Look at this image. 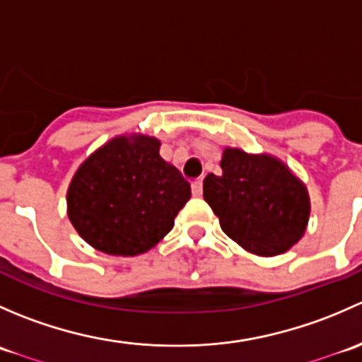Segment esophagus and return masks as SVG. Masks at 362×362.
I'll list each match as a JSON object with an SVG mask.
<instances>
[{"label":"esophagus","instance_id":"34e87169","mask_svg":"<svg viewBox=\"0 0 362 362\" xmlns=\"http://www.w3.org/2000/svg\"><path fill=\"white\" fill-rule=\"evenodd\" d=\"M192 194H194L196 198H199V196L203 194V180H202V178H198V180L192 182Z\"/></svg>","mask_w":362,"mask_h":362}]
</instances>
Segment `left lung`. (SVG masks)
Listing matches in <instances>:
<instances>
[{
    "mask_svg": "<svg viewBox=\"0 0 362 362\" xmlns=\"http://www.w3.org/2000/svg\"><path fill=\"white\" fill-rule=\"evenodd\" d=\"M221 168V175L204 177L203 198L233 242L250 254L273 257L303 238L310 196L286 163L226 147Z\"/></svg>",
    "mask_w": 362,
    "mask_h": 362,
    "instance_id": "left-lung-1",
    "label": "left lung"
}]
</instances>
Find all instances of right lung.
I'll use <instances>...</instances> for the list:
<instances>
[{"mask_svg": "<svg viewBox=\"0 0 362 362\" xmlns=\"http://www.w3.org/2000/svg\"><path fill=\"white\" fill-rule=\"evenodd\" d=\"M159 148L154 136L120 134L75 171L66 192L68 218L93 249L133 257L171 231L191 185Z\"/></svg>", "mask_w": 362, "mask_h": 362, "instance_id": "1", "label": "right lung"}]
</instances>
